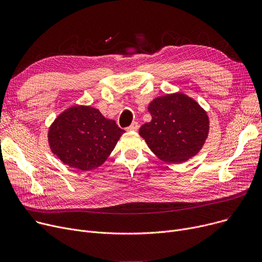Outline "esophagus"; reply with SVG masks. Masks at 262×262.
<instances>
[{
    "label": "esophagus",
    "mask_w": 262,
    "mask_h": 262,
    "mask_svg": "<svg viewBox=\"0 0 262 262\" xmlns=\"http://www.w3.org/2000/svg\"><path fill=\"white\" fill-rule=\"evenodd\" d=\"M139 128V124L137 122H133L130 125L127 127V130H137Z\"/></svg>",
    "instance_id": "34e87169"
}]
</instances>
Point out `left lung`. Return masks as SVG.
<instances>
[{"label":"left lung","instance_id":"obj_1","mask_svg":"<svg viewBox=\"0 0 262 262\" xmlns=\"http://www.w3.org/2000/svg\"><path fill=\"white\" fill-rule=\"evenodd\" d=\"M152 121L139 135L160 159L180 163L199 153L208 136L209 120L205 110L183 93L167 94L148 105Z\"/></svg>","mask_w":262,"mask_h":262}]
</instances>
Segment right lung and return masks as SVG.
I'll list each match as a JSON object with an SVG mask.
<instances>
[{
    "label": "right lung",
    "instance_id": "1",
    "mask_svg": "<svg viewBox=\"0 0 262 262\" xmlns=\"http://www.w3.org/2000/svg\"><path fill=\"white\" fill-rule=\"evenodd\" d=\"M124 132L98 109L74 106L54 121L49 143L53 154L67 166L89 171L104 163Z\"/></svg>",
    "mask_w": 262,
    "mask_h": 262
}]
</instances>
